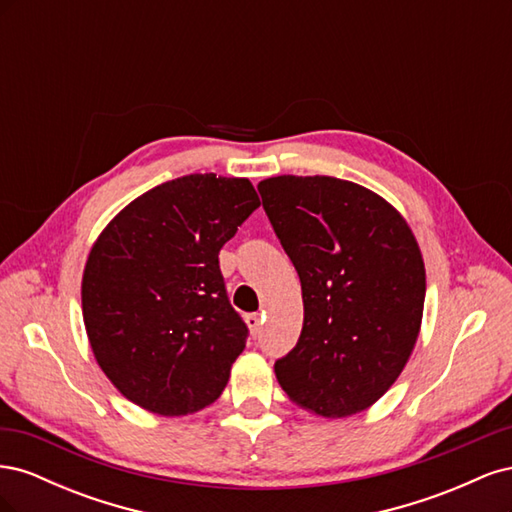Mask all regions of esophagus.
<instances>
[{"label":"esophagus","instance_id":"1","mask_svg":"<svg viewBox=\"0 0 512 512\" xmlns=\"http://www.w3.org/2000/svg\"><path fill=\"white\" fill-rule=\"evenodd\" d=\"M245 322H247V327H250V331H252V335H258L260 333V316L258 314H247L245 316Z\"/></svg>","mask_w":512,"mask_h":512}]
</instances>
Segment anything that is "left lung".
<instances>
[{
    "label": "left lung",
    "mask_w": 512,
    "mask_h": 512,
    "mask_svg": "<svg viewBox=\"0 0 512 512\" xmlns=\"http://www.w3.org/2000/svg\"><path fill=\"white\" fill-rule=\"evenodd\" d=\"M258 192L303 292L301 337L275 361L277 382L318 416L361 412L399 378L421 329L425 265L412 230L344 179L282 175Z\"/></svg>",
    "instance_id": "1"
}]
</instances>
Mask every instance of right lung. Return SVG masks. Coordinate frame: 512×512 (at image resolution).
Segmentation results:
<instances>
[{
	"label": "right lung",
	"instance_id": "1",
	"mask_svg": "<svg viewBox=\"0 0 512 512\" xmlns=\"http://www.w3.org/2000/svg\"><path fill=\"white\" fill-rule=\"evenodd\" d=\"M260 207L247 179L185 175L115 215L83 273V320L106 378L132 404L183 416L213 404L245 348L220 250Z\"/></svg>",
	"mask_w": 512,
	"mask_h": 512
}]
</instances>
